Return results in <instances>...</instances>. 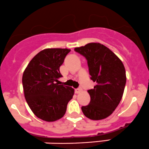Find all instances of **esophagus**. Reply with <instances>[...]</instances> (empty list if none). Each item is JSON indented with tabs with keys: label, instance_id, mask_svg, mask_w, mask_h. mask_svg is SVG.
<instances>
[{
	"label": "esophagus",
	"instance_id": "34e87169",
	"mask_svg": "<svg viewBox=\"0 0 149 149\" xmlns=\"http://www.w3.org/2000/svg\"><path fill=\"white\" fill-rule=\"evenodd\" d=\"M81 91H82V88H77V89H76L75 90V92H76V93H80L81 92Z\"/></svg>",
	"mask_w": 149,
	"mask_h": 149
}]
</instances>
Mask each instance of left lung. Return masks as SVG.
<instances>
[{
  "instance_id": "8db88e82",
  "label": "left lung",
  "mask_w": 149,
  "mask_h": 149,
  "mask_svg": "<svg viewBox=\"0 0 149 149\" xmlns=\"http://www.w3.org/2000/svg\"><path fill=\"white\" fill-rule=\"evenodd\" d=\"M74 50L88 61L91 79L96 85L88 90L91 102L81 107L83 114L93 120L107 118L120 102L126 84V71L120 58L107 47L89 43Z\"/></svg>"
}]
</instances>
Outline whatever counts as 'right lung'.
<instances>
[{"label": "right lung", "mask_w": 149, "mask_h": 149, "mask_svg": "<svg viewBox=\"0 0 149 149\" xmlns=\"http://www.w3.org/2000/svg\"><path fill=\"white\" fill-rule=\"evenodd\" d=\"M68 49H46L31 60L22 75L24 97L29 108L41 120L54 122L66 113L73 88L58 85L60 66Z\"/></svg>", "instance_id": "right-lung-1"}]
</instances>
